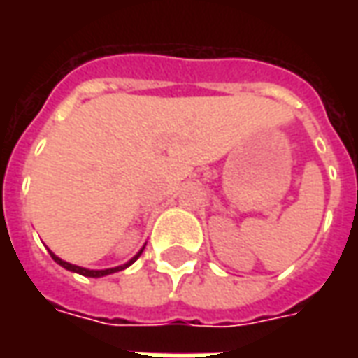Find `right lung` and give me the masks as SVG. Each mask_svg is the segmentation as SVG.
<instances>
[{
  "instance_id": "1",
  "label": "right lung",
  "mask_w": 358,
  "mask_h": 358,
  "mask_svg": "<svg viewBox=\"0 0 358 358\" xmlns=\"http://www.w3.org/2000/svg\"><path fill=\"white\" fill-rule=\"evenodd\" d=\"M141 251H143V249H141ZM141 251H140V253H138V255H136V257H132V259H130L128 263L122 264V266H115V268H105V270H88V268H82V266H76V264H71V263H66V261H63V259H59V257L55 255V253H51V251H50V255H51V259L55 261V263L61 264L63 268L71 270V272H76V274H82V276H88V278H101V276H107V274H113V272H118V270L128 268V266H130V264H132L134 261H136V259H138V257L141 255Z\"/></svg>"
}]
</instances>
